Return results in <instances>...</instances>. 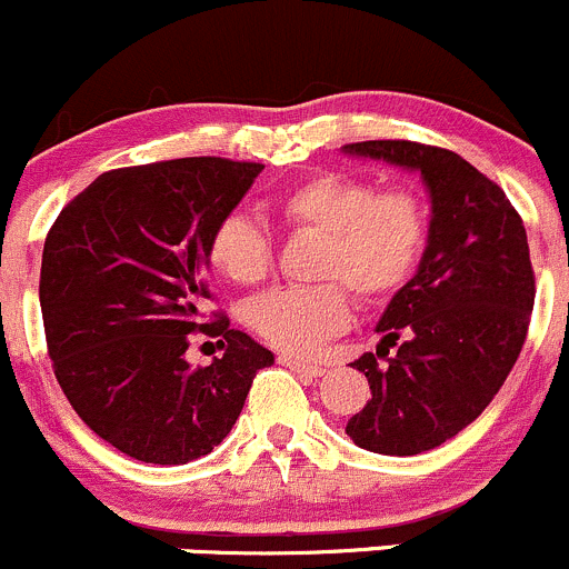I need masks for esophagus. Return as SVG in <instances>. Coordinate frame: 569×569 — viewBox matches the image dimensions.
Listing matches in <instances>:
<instances>
[{
	"instance_id": "34e87169",
	"label": "esophagus",
	"mask_w": 569,
	"mask_h": 569,
	"mask_svg": "<svg viewBox=\"0 0 569 569\" xmlns=\"http://www.w3.org/2000/svg\"><path fill=\"white\" fill-rule=\"evenodd\" d=\"M279 365L282 367H290L292 372H301V375H309V378H320L326 370L320 365H309V361H301V359H292V356H279Z\"/></svg>"
}]
</instances>
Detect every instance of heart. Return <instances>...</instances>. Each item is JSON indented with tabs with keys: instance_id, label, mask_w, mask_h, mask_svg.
I'll list each match as a JSON object with an SVG mask.
<instances>
[{
	"instance_id": "b5f03b06",
	"label": "heart",
	"mask_w": 569,
	"mask_h": 569,
	"mask_svg": "<svg viewBox=\"0 0 569 569\" xmlns=\"http://www.w3.org/2000/svg\"><path fill=\"white\" fill-rule=\"evenodd\" d=\"M290 232L318 236L309 273L320 282L279 287L246 309V326L271 348L309 356L350 320V292L378 307L408 284L430 241V213L411 189H378L337 169L303 174L266 202ZM208 260L236 284L271 273L273 241L266 227L230 213L208 238Z\"/></svg>"
}]
</instances>
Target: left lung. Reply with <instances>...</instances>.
<instances>
[{"instance_id": "8db88e82", "label": "left lung", "mask_w": 569, "mask_h": 569, "mask_svg": "<svg viewBox=\"0 0 569 569\" xmlns=\"http://www.w3.org/2000/svg\"><path fill=\"white\" fill-rule=\"evenodd\" d=\"M345 153L416 169L430 191L425 257L386 307L378 350L353 361L372 400L345 427L356 447L406 458L458 436L499 395L529 331L535 268L518 210L466 158L408 139Z\"/></svg>"}]
</instances>
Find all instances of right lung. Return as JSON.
<instances>
[{"label":"right lung","instance_id":"obj_1","mask_svg":"<svg viewBox=\"0 0 569 569\" xmlns=\"http://www.w3.org/2000/svg\"><path fill=\"white\" fill-rule=\"evenodd\" d=\"M262 163L199 156L103 172L57 216L43 246L40 312L73 411L122 455L183 466L213 452L273 353L213 312L208 238ZM194 330L226 353L189 368Z\"/></svg>","mask_w":569,"mask_h":569}]
</instances>
